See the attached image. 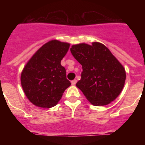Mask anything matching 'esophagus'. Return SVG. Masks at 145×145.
Returning a JSON list of instances; mask_svg holds the SVG:
<instances>
[{
  "label": "esophagus",
  "instance_id": "1",
  "mask_svg": "<svg viewBox=\"0 0 145 145\" xmlns=\"http://www.w3.org/2000/svg\"><path fill=\"white\" fill-rule=\"evenodd\" d=\"M76 83H77V80H74L71 81V84H72L73 86H74L75 84H76Z\"/></svg>",
  "mask_w": 145,
  "mask_h": 145
}]
</instances>
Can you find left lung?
Instances as JSON below:
<instances>
[{
    "label": "left lung",
    "mask_w": 145,
    "mask_h": 145,
    "mask_svg": "<svg viewBox=\"0 0 145 145\" xmlns=\"http://www.w3.org/2000/svg\"><path fill=\"white\" fill-rule=\"evenodd\" d=\"M73 56L82 65L81 79L76 86L92 105H107L120 94L126 71L109 49L99 42L78 44L71 48Z\"/></svg>",
    "instance_id": "8db88e82"
}]
</instances>
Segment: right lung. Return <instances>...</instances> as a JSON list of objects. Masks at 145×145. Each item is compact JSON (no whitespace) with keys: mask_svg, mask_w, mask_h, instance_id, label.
Returning <instances> with one entry per match:
<instances>
[{"mask_svg":"<svg viewBox=\"0 0 145 145\" xmlns=\"http://www.w3.org/2000/svg\"><path fill=\"white\" fill-rule=\"evenodd\" d=\"M70 44L52 40L33 55L21 74V85L26 97L37 107L50 108L58 104L71 86L61 60Z\"/></svg>","mask_w":145,"mask_h":145,"instance_id":"obj_1","label":"right lung"}]
</instances>
